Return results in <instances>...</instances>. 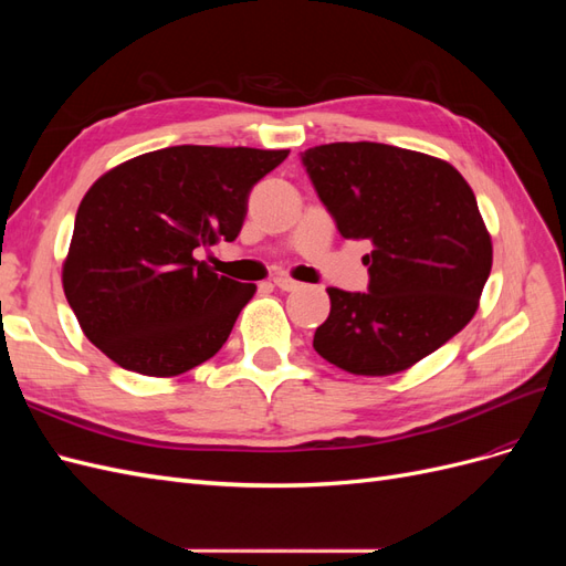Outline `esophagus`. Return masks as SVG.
<instances>
[{
  "mask_svg": "<svg viewBox=\"0 0 566 566\" xmlns=\"http://www.w3.org/2000/svg\"><path fill=\"white\" fill-rule=\"evenodd\" d=\"M273 285H276L279 290H283V293H293V290H297L302 283L287 279V276H276V279H273Z\"/></svg>",
  "mask_w": 566,
  "mask_h": 566,
  "instance_id": "34e87169",
  "label": "esophagus"
}]
</instances>
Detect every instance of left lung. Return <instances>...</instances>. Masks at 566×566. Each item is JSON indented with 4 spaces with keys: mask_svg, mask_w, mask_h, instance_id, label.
I'll list each match as a JSON object with an SVG mask.
<instances>
[{
    "mask_svg": "<svg viewBox=\"0 0 566 566\" xmlns=\"http://www.w3.org/2000/svg\"><path fill=\"white\" fill-rule=\"evenodd\" d=\"M337 231L370 241L368 293L328 287L314 349L354 375H394L472 321L491 273V235L470 184L447 160L373 142L302 153Z\"/></svg>",
    "mask_w": 566,
    "mask_h": 566,
    "instance_id": "1",
    "label": "left lung"
}]
</instances>
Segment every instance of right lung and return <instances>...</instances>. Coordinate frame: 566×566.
<instances>
[{"label":"right lung","instance_id":"right-lung-1","mask_svg":"<svg viewBox=\"0 0 566 566\" xmlns=\"http://www.w3.org/2000/svg\"><path fill=\"white\" fill-rule=\"evenodd\" d=\"M287 153L169 146L96 179L63 262L65 300L92 345L150 378L212 358L256 287L196 254L235 241L252 186Z\"/></svg>","mask_w":566,"mask_h":566}]
</instances>
